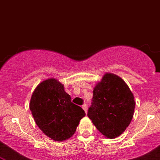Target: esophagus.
Here are the masks:
<instances>
[{
  "mask_svg": "<svg viewBox=\"0 0 160 160\" xmlns=\"http://www.w3.org/2000/svg\"><path fill=\"white\" fill-rule=\"evenodd\" d=\"M82 109L84 110V111H85L86 113H87V105H86V104H83V105L82 106Z\"/></svg>",
  "mask_w": 160,
  "mask_h": 160,
  "instance_id": "obj_1",
  "label": "esophagus"
}]
</instances>
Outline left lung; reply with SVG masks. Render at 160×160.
Segmentation results:
<instances>
[{"label":"left lung","mask_w":160,"mask_h":160,"mask_svg":"<svg viewBox=\"0 0 160 160\" xmlns=\"http://www.w3.org/2000/svg\"><path fill=\"white\" fill-rule=\"evenodd\" d=\"M135 106L134 95L124 80L106 73L94 88L87 116L102 135L115 138L130 124Z\"/></svg>","instance_id":"1"}]
</instances>
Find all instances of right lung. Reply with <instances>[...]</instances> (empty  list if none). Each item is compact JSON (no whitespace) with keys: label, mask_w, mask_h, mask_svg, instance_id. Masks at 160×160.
I'll return each instance as SVG.
<instances>
[{"label":"right lung","mask_w":160,"mask_h":160,"mask_svg":"<svg viewBox=\"0 0 160 160\" xmlns=\"http://www.w3.org/2000/svg\"><path fill=\"white\" fill-rule=\"evenodd\" d=\"M29 108L40 129L56 141L72 136L86 115L80 106L71 102L63 84L54 78L38 84L32 93Z\"/></svg>","instance_id":"obj_1"}]
</instances>
